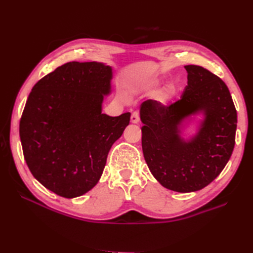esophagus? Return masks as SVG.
<instances>
[{"mask_svg":"<svg viewBox=\"0 0 253 253\" xmlns=\"http://www.w3.org/2000/svg\"><path fill=\"white\" fill-rule=\"evenodd\" d=\"M131 121L133 122V124H138L139 122V113L135 111L132 113L131 115Z\"/></svg>","mask_w":253,"mask_h":253,"instance_id":"34e87169","label":"esophagus"}]
</instances>
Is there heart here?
<instances>
[{
    "label": "heart",
    "instance_id": "b5f03b06",
    "mask_svg": "<svg viewBox=\"0 0 253 253\" xmlns=\"http://www.w3.org/2000/svg\"><path fill=\"white\" fill-rule=\"evenodd\" d=\"M173 94H174V88L172 86H168L162 91V94H160L159 98L162 101H167L173 96Z\"/></svg>",
    "mask_w": 253,
    "mask_h": 253
}]
</instances>
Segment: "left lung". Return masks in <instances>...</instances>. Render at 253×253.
Masks as SVG:
<instances>
[{
	"label": "left lung",
	"instance_id": "1",
	"mask_svg": "<svg viewBox=\"0 0 253 253\" xmlns=\"http://www.w3.org/2000/svg\"><path fill=\"white\" fill-rule=\"evenodd\" d=\"M188 84L179 100L140 106L142 151L153 176L176 192L198 191L215 179L230 159L237 115L225 82L206 68L186 65ZM197 112L205 118L191 142L179 134L183 119Z\"/></svg>",
	"mask_w": 253,
	"mask_h": 253
}]
</instances>
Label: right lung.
Returning a JSON list of instances; mask_svg holds the SVG:
<instances>
[{"mask_svg":"<svg viewBox=\"0 0 253 253\" xmlns=\"http://www.w3.org/2000/svg\"><path fill=\"white\" fill-rule=\"evenodd\" d=\"M112 67L68 62L38 81L20 120L25 162L34 177L59 196L74 198L100 179L112 148L131 114H102Z\"/></svg>","mask_w":253,"mask_h":253,"instance_id":"add662e5","label":"right lung"}]
</instances>
